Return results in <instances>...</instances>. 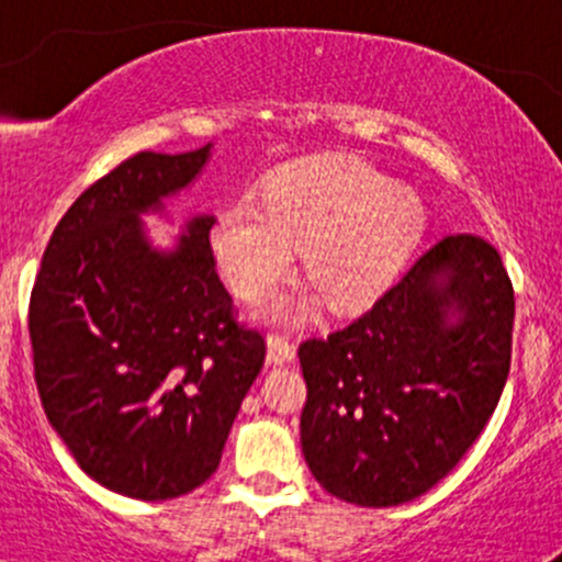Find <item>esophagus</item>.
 <instances>
[{"mask_svg":"<svg viewBox=\"0 0 562 562\" xmlns=\"http://www.w3.org/2000/svg\"><path fill=\"white\" fill-rule=\"evenodd\" d=\"M267 346H269V362L272 364H285L295 359V344H290L285 335L269 333Z\"/></svg>","mask_w":562,"mask_h":562,"instance_id":"obj_1","label":"esophagus"}]
</instances>
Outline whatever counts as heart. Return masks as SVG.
Segmentation results:
<instances>
[{
    "label": "heart",
    "instance_id": "1",
    "mask_svg": "<svg viewBox=\"0 0 562 562\" xmlns=\"http://www.w3.org/2000/svg\"><path fill=\"white\" fill-rule=\"evenodd\" d=\"M425 232V205L359 158H317L274 173L259 205L235 203L211 229L227 285L243 301L267 299L303 248V274L335 308L375 299ZM306 312L303 299L274 301V319Z\"/></svg>",
    "mask_w": 562,
    "mask_h": 562
}]
</instances>
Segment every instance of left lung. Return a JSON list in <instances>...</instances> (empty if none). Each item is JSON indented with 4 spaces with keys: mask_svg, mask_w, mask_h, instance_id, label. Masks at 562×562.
<instances>
[{
    "mask_svg": "<svg viewBox=\"0 0 562 562\" xmlns=\"http://www.w3.org/2000/svg\"><path fill=\"white\" fill-rule=\"evenodd\" d=\"M513 319L499 254L465 232L425 250L351 325L303 340L301 447L319 486L396 507L447 479L499 404Z\"/></svg>",
    "mask_w": 562,
    "mask_h": 562,
    "instance_id": "1",
    "label": "left lung"
}]
</instances>
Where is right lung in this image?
I'll list each match as a JSON object with an SVG mask.
<instances>
[{"mask_svg":"<svg viewBox=\"0 0 562 562\" xmlns=\"http://www.w3.org/2000/svg\"><path fill=\"white\" fill-rule=\"evenodd\" d=\"M209 153H137L97 179L55 227L31 290L44 415L89 479L132 499H173L216 473L267 357L218 280L214 216L192 218L171 254L139 227Z\"/></svg>","mask_w":562,"mask_h":562,"instance_id":"right-lung-1","label":"right lung"}]
</instances>
